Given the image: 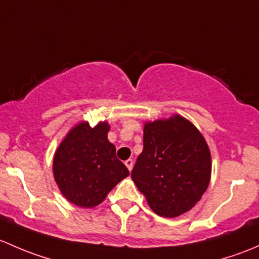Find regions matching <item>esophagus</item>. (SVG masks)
Wrapping results in <instances>:
<instances>
[{
    "instance_id": "obj_1",
    "label": "esophagus",
    "mask_w": 259,
    "mask_h": 259,
    "mask_svg": "<svg viewBox=\"0 0 259 259\" xmlns=\"http://www.w3.org/2000/svg\"><path fill=\"white\" fill-rule=\"evenodd\" d=\"M124 164H126V167L128 168V170L131 172V170H132V168H133V161H132V159H127V161L124 162Z\"/></svg>"
}]
</instances>
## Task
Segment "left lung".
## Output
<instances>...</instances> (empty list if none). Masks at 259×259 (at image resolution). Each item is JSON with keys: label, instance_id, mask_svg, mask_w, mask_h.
I'll return each mask as SVG.
<instances>
[{"label": "left lung", "instance_id": "left-lung-1", "mask_svg": "<svg viewBox=\"0 0 259 259\" xmlns=\"http://www.w3.org/2000/svg\"><path fill=\"white\" fill-rule=\"evenodd\" d=\"M210 152L206 140L185 117L146 122L143 151L131 177L148 206L161 217L188 212L210 181Z\"/></svg>", "mask_w": 259, "mask_h": 259}]
</instances>
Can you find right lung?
Listing matches in <instances>:
<instances>
[{"mask_svg": "<svg viewBox=\"0 0 259 259\" xmlns=\"http://www.w3.org/2000/svg\"><path fill=\"white\" fill-rule=\"evenodd\" d=\"M110 124L91 127L79 122L67 133L53 157V176L61 193L78 207L92 208L105 201L118 182L130 175L108 141Z\"/></svg>", "mask_w": 259, "mask_h": 259, "instance_id": "right-lung-1", "label": "right lung"}]
</instances>
